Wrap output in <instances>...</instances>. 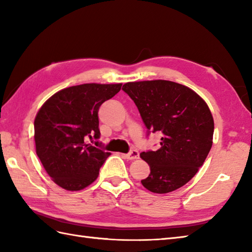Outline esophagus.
<instances>
[{"label": "esophagus", "mask_w": 252, "mask_h": 252, "mask_svg": "<svg viewBox=\"0 0 252 252\" xmlns=\"http://www.w3.org/2000/svg\"><path fill=\"white\" fill-rule=\"evenodd\" d=\"M125 156H126V159H129V160H135V159L140 157V154H138L136 149H133V151H131L129 154L125 155Z\"/></svg>", "instance_id": "obj_1"}]
</instances>
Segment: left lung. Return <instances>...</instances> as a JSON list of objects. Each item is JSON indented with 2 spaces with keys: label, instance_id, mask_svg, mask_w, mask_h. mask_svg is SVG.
I'll list each match as a JSON object with an SVG mask.
<instances>
[{
  "label": "left lung",
  "instance_id": "left-lung-1",
  "mask_svg": "<svg viewBox=\"0 0 252 252\" xmlns=\"http://www.w3.org/2000/svg\"><path fill=\"white\" fill-rule=\"evenodd\" d=\"M122 90L148 132L161 134L159 149L141 154L151 168L143 186L156 194L180 189L198 172L212 146L215 122L207 103L191 89L167 80L127 82Z\"/></svg>",
  "mask_w": 252,
  "mask_h": 252
}]
</instances>
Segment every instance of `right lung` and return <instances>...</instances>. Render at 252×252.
<instances>
[{
	"mask_svg": "<svg viewBox=\"0 0 252 252\" xmlns=\"http://www.w3.org/2000/svg\"><path fill=\"white\" fill-rule=\"evenodd\" d=\"M121 85L85 83L66 88L37 111L35 152L47 174L63 189L81 190L92 184L110 156L84 141L99 138V107L114 97Z\"/></svg>",
	"mask_w": 252,
	"mask_h": 252,
	"instance_id": "1",
	"label": "right lung"
}]
</instances>
